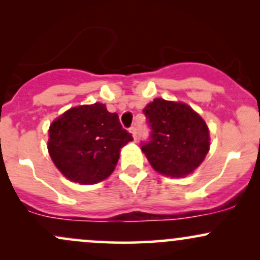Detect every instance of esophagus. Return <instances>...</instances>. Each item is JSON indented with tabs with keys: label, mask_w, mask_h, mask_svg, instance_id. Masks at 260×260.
<instances>
[{
	"label": "esophagus",
	"mask_w": 260,
	"mask_h": 260,
	"mask_svg": "<svg viewBox=\"0 0 260 260\" xmlns=\"http://www.w3.org/2000/svg\"><path fill=\"white\" fill-rule=\"evenodd\" d=\"M129 133L132 134L133 139L136 140V139H137V132H136V128H134V127H131V128H129Z\"/></svg>",
	"instance_id": "esophagus-1"
}]
</instances>
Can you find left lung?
<instances>
[{
    "instance_id": "obj_1",
    "label": "left lung",
    "mask_w": 260,
    "mask_h": 260,
    "mask_svg": "<svg viewBox=\"0 0 260 260\" xmlns=\"http://www.w3.org/2000/svg\"><path fill=\"white\" fill-rule=\"evenodd\" d=\"M151 129L142 151L160 175L182 178L201 166L210 149L209 128L198 112L181 101L156 98L143 109Z\"/></svg>"
}]
</instances>
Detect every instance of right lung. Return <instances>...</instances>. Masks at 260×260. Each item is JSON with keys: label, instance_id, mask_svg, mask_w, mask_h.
I'll return each mask as SVG.
<instances>
[{"label": "right lung", "instance_id": "1", "mask_svg": "<svg viewBox=\"0 0 260 260\" xmlns=\"http://www.w3.org/2000/svg\"><path fill=\"white\" fill-rule=\"evenodd\" d=\"M133 138L117 113L105 104L71 107L52 121L47 150L58 171L70 181L95 184L106 180L120 159L121 148Z\"/></svg>", "mask_w": 260, "mask_h": 260}]
</instances>
